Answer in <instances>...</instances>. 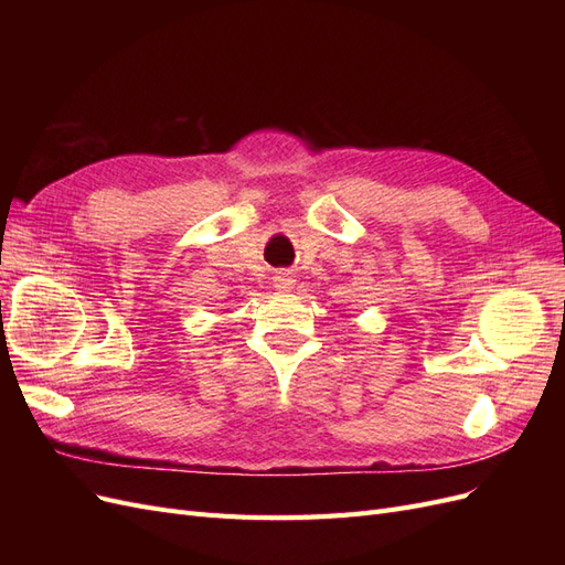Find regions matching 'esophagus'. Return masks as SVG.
Segmentation results:
<instances>
[{
	"instance_id": "obj_1",
	"label": "esophagus",
	"mask_w": 565,
	"mask_h": 565,
	"mask_svg": "<svg viewBox=\"0 0 565 565\" xmlns=\"http://www.w3.org/2000/svg\"><path fill=\"white\" fill-rule=\"evenodd\" d=\"M292 278L287 276V273H276V276H273V287H276V292H280V295H285V292H289V289H292Z\"/></svg>"
}]
</instances>
